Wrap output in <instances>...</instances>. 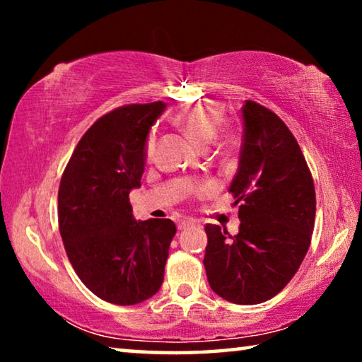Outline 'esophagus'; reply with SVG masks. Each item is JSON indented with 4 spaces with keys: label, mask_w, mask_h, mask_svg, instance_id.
<instances>
[{
    "label": "esophagus",
    "mask_w": 362,
    "mask_h": 362,
    "mask_svg": "<svg viewBox=\"0 0 362 362\" xmlns=\"http://www.w3.org/2000/svg\"><path fill=\"white\" fill-rule=\"evenodd\" d=\"M193 223H194L193 218H182V220H179V223H177V226H179V230H185L187 226L193 225Z\"/></svg>",
    "instance_id": "esophagus-1"
}]
</instances>
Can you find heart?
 Here are the masks:
<instances>
[{"instance_id": "obj_1", "label": "heart", "mask_w": 362, "mask_h": 362, "mask_svg": "<svg viewBox=\"0 0 362 362\" xmlns=\"http://www.w3.org/2000/svg\"><path fill=\"white\" fill-rule=\"evenodd\" d=\"M220 113L216 108L207 105H194L188 107L175 116V124L187 134V136L201 146L211 144L214 137L217 136L220 129ZM238 145V139L235 134L226 132L218 137L217 148L223 153L235 150ZM156 150V134L150 132L145 140V156L151 159Z\"/></svg>"}]
</instances>
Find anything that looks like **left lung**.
<instances>
[{"label":"left lung","instance_id":"left-lung-1","mask_svg":"<svg viewBox=\"0 0 362 362\" xmlns=\"http://www.w3.org/2000/svg\"><path fill=\"white\" fill-rule=\"evenodd\" d=\"M238 173L230 185L241 225L231 236L207 223L204 268L211 289L238 305L267 302L284 289L308 252L315 228L313 177L289 127L246 100Z\"/></svg>","mask_w":362,"mask_h":362}]
</instances>
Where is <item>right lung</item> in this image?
Listing matches in <instances>:
<instances>
[{
    "label": "right lung",
    "instance_id": "1",
    "mask_svg": "<svg viewBox=\"0 0 362 362\" xmlns=\"http://www.w3.org/2000/svg\"><path fill=\"white\" fill-rule=\"evenodd\" d=\"M164 102L132 103L97 119L79 140L59 187V230L79 279L105 302L136 305L155 296L175 223L137 222L129 203L145 170V140Z\"/></svg>",
    "mask_w": 362,
    "mask_h": 362
}]
</instances>
